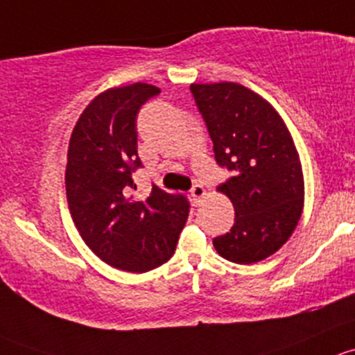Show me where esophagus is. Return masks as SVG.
<instances>
[{
  "label": "esophagus",
  "mask_w": 355,
  "mask_h": 355,
  "mask_svg": "<svg viewBox=\"0 0 355 355\" xmlns=\"http://www.w3.org/2000/svg\"><path fill=\"white\" fill-rule=\"evenodd\" d=\"M205 195H207V191H205V188L202 184H195L191 188V196H193V200H195V203L202 202V198H205Z\"/></svg>",
  "instance_id": "1"
}]
</instances>
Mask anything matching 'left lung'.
Wrapping results in <instances>:
<instances>
[{"instance_id":"obj_1","label":"left lung","mask_w":355,"mask_h":355,"mask_svg":"<svg viewBox=\"0 0 355 355\" xmlns=\"http://www.w3.org/2000/svg\"><path fill=\"white\" fill-rule=\"evenodd\" d=\"M214 141L215 160L232 176L218 186L234 205L231 231L214 239L222 258L250 265L287 243L304 205L301 160L270 102L232 82L191 83Z\"/></svg>"}]
</instances>
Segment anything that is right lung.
Returning a JSON list of instances; mask_svg holds the SVG:
<instances>
[{
  "mask_svg": "<svg viewBox=\"0 0 355 355\" xmlns=\"http://www.w3.org/2000/svg\"><path fill=\"white\" fill-rule=\"evenodd\" d=\"M160 90L148 83L109 89L85 107L73 128L64 182L69 214L87 246L102 261L144 273L174 254L189 202L152 184L133 198L138 157L137 116Z\"/></svg>",
  "mask_w": 355,
  "mask_h": 355,
  "instance_id": "obj_1",
  "label": "right lung"
}]
</instances>
